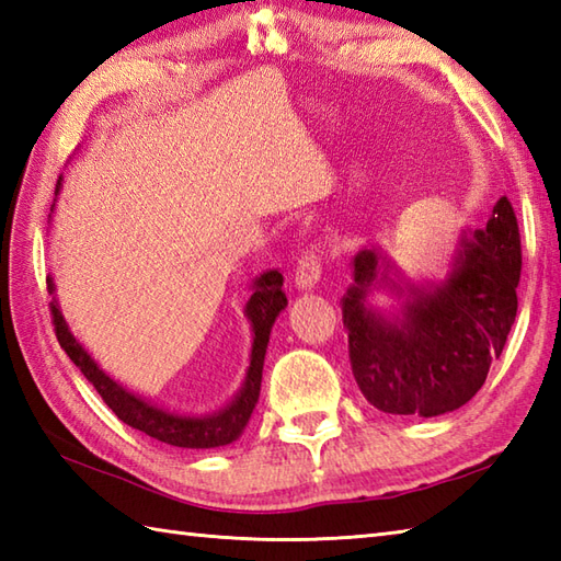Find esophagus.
I'll return each instance as SVG.
<instances>
[{
  "mask_svg": "<svg viewBox=\"0 0 561 561\" xmlns=\"http://www.w3.org/2000/svg\"><path fill=\"white\" fill-rule=\"evenodd\" d=\"M320 274H323V262H320V255L316 250H306L301 260L296 262V270H294L296 289H313L320 282Z\"/></svg>",
  "mask_w": 561,
  "mask_h": 561,
  "instance_id": "34e87169",
  "label": "esophagus"
}]
</instances>
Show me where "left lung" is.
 Listing matches in <instances>:
<instances>
[{"mask_svg": "<svg viewBox=\"0 0 561 561\" xmlns=\"http://www.w3.org/2000/svg\"><path fill=\"white\" fill-rule=\"evenodd\" d=\"M342 296L356 386L376 410L438 416L462 408L502 356L516 320L520 236L506 197L484 229L460 231L446 279L416 284L378 245L352 260ZM390 290L403 304L383 314L370 302Z\"/></svg>", "mask_w": 561, "mask_h": 561, "instance_id": "obj_1", "label": "left lung"}]
</instances>
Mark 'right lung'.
Masks as SVG:
<instances>
[{
  "mask_svg": "<svg viewBox=\"0 0 561 561\" xmlns=\"http://www.w3.org/2000/svg\"><path fill=\"white\" fill-rule=\"evenodd\" d=\"M59 193V183H57ZM55 207V205H53ZM284 277L277 270L262 272L260 277L253 279V296L245 304V318L253 330V347H250V366L245 371V380L241 390L224 404V408L207 412V414H181L159 408L151 400L137 396V392L127 390L123 383L103 371L99 362L83 350V344L71 335L67 320L59 311V304L53 296V323L59 347L67 352L71 362L79 366V371L87 376L89 383L99 390L103 402L133 428H139L147 436L161 440V444L178 446V448H219L229 446L243 434L245 424L250 422L257 398H260V383H262V364H265L267 342L274 320L287 308V296L282 291ZM47 289L55 294V282L47 277Z\"/></svg>",
  "mask_w": 561,
  "mask_h": 561,
  "instance_id": "right-lung-1",
  "label": "right lung"
}]
</instances>
